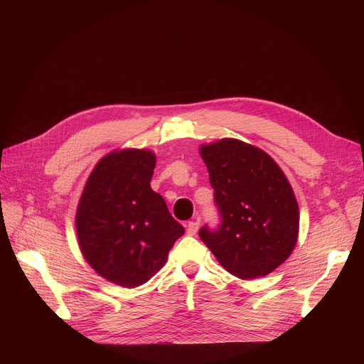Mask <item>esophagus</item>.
I'll use <instances>...</instances> for the list:
<instances>
[{"label": "esophagus", "mask_w": 364, "mask_h": 364, "mask_svg": "<svg viewBox=\"0 0 364 364\" xmlns=\"http://www.w3.org/2000/svg\"><path fill=\"white\" fill-rule=\"evenodd\" d=\"M197 229H199V220H193V222H188V225H186V234L196 235Z\"/></svg>", "instance_id": "esophagus-1"}]
</instances>
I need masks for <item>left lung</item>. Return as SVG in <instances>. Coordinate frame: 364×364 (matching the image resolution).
Returning a JSON list of instances; mask_svg holds the SVG:
<instances>
[{
  "label": "left lung",
  "mask_w": 364,
  "mask_h": 364,
  "mask_svg": "<svg viewBox=\"0 0 364 364\" xmlns=\"http://www.w3.org/2000/svg\"><path fill=\"white\" fill-rule=\"evenodd\" d=\"M222 223L199 235L241 279L266 277L290 257L299 234L291 185L266 151L232 138L200 147Z\"/></svg>",
  "instance_id": "obj_1"
}]
</instances>
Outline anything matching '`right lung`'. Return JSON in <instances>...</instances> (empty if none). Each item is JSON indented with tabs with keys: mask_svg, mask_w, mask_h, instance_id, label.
<instances>
[{
	"mask_svg": "<svg viewBox=\"0 0 364 364\" xmlns=\"http://www.w3.org/2000/svg\"><path fill=\"white\" fill-rule=\"evenodd\" d=\"M156 156L115 150L97 162L75 214L79 246L90 266L121 287L134 289L162 269L183 226L150 188Z\"/></svg>",
	"mask_w": 364,
	"mask_h": 364,
	"instance_id": "right-lung-1",
	"label": "right lung"
}]
</instances>
